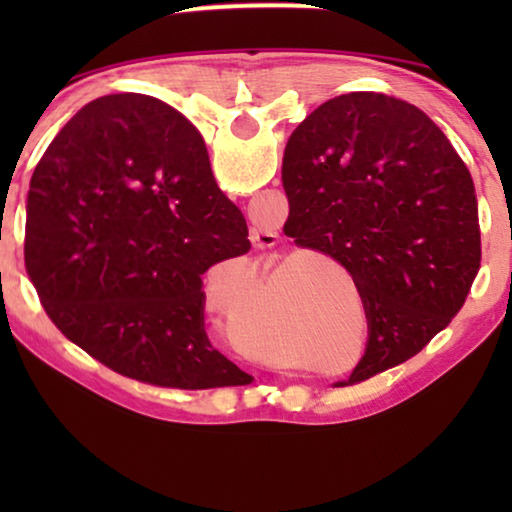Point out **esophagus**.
Here are the masks:
<instances>
[{
    "label": "esophagus",
    "instance_id": "1",
    "mask_svg": "<svg viewBox=\"0 0 512 512\" xmlns=\"http://www.w3.org/2000/svg\"><path fill=\"white\" fill-rule=\"evenodd\" d=\"M251 240H254V244H258V247H272L277 240L275 233H258V230H254V235H251Z\"/></svg>",
    "mask_w": 512,
    "mask_h": 512
}]
</instances>
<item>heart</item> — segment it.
Masks as SVG:
<instances>
[{
    "label": "heart",
    "instance_id": "heart-1",
    "mask_svg": "<svg viewBox=\"0 0 512 512\" xmlns=\"http://www.w3.org/2000/svg\"><path fill=\"white\" fill-rule=\"evenodd\" d=\"M233 263H237V261H233Z\"/></svg>",
    "mask_w": 512,
    "mask_h": 512
}]
</instances>
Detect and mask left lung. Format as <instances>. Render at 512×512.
<instances>
[{
    "label": "left lung",
    "instance_id": "left-lung-1",
    "mask_svg": "<svg viewBox=\"0 0 512 512\" xmlns=\"http://www.w3.org/2000/svg\"><path fill=\"white\" fill-rule=\"evenodd\" d=\"M284 233L352 275L368 345L349 380L408 361L454 319L480 270L478 198L464 160L424 111L347 93L286 142Z\"/></svg>",
    "mask_w": 512,
    "mask_h": 512
}]
</instances>
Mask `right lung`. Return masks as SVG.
<instances>
[{
    "label": "right lung",
    "mask_w": 512,
    "mask_h": 512,
    "mask_svg": "<svg viewBox=\"0 0 512 512\" xmlns=\"http://www.w3.org/2000/svg\"><path fill=\"white\" fill-rule=\"evenodd\" d=\"M195 125L156 97H97L30 181L25 268L55 326L104 366L172 389L249 384L209 345L202 275L247 254Z\"/></svg>",
    "instance_id": "1"
}]
</instances>
